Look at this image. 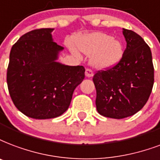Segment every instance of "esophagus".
<instances>
[{
  "mask_svg": "<svg viewBox=\"0 0 160 160\" xmlns=\"http://www.w3.org/2000/svg\"><path fill=\"white\" fill-rule=\"evenodd\" d=\"M85 75L86 77H92L93 76V72H92V70L90 69H85Z\"/></svg>",
  "mask_w": 160,
  "mask_h": 160,
  "instance_id": "esophagus-1",
  "label": "esophagus"
}]
</instances>
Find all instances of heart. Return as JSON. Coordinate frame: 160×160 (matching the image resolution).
Segmentation results:
<instances>
[{
	"label": "heart",
	"instance_id": "obj_1",
	"mask_svg": "<svg viewBox=\"0 0 160 160\" xmlns=\"http://www.w3.org/2000/svg\"><path fill=\"white\" fill-rule=\"evenodd\" d=\"M78 49L91 57V64L98 69L116 66L123 56V45L109 34L95 32L75 38Z\"/></svg>",
	"mask_w": 160,
	"mask_h": 160
}]
</instances>
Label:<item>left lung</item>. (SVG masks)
Masks as SVG:
<instances>
[{"label":"left lung","mask_w":160,"mask_h":160,"mask_svg":"<svg viewBox=\"0 0 160 160\" xmlns=\"http://www.w3.org/2000/svg\"><path fill=\"white\" fill-rule=\"evenodd\" d=\"M122 34L127 42L122 58L93 77L97 112L115 119L128 118L142 109L154 80L150 48L133 31L122 28Z\"/></svg>","instance_id":"8db88e82"}]
</instances>
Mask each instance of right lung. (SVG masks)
<instances>
[{
    "instance_id": "add662e5",
    "label": "right lung",
    "mask_w": 160,
    "mask_h": 160,
    "mask_svg": "<svg viewBox=\"0 0 160 160\" xmlns=\"http://www.w3.org/2000/svg\"><path fill=\"white\" fill-rule=\"evenodd\" d=\"M53 28L32 30L21 37L10 53L7 81L12 102L34 119L65 112L75 89L85 79L83 66L57 62L64 48L53 42Z\"/></svg>"
}]
</instances>
